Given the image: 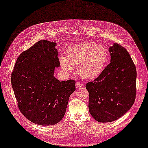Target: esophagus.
<instances>
[{
	"label": "esophagus",
	"mask_w": 148,
	"mask_h": 148,
	"mask_svg": "<svg viewBox=\"0 0 148 148\" xmlns=\"http://www.w3.org/2000/svg\"><path fill=\"white\" fill-rule=\"evenodd\" d=\"M82 84L80 82H77L76 84H75V87H76L77 88H81V87H82Z\"/></svg>",
	"instance_id": "esophagus-1"
}]
</instances>
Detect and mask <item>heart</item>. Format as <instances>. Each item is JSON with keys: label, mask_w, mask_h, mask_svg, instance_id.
<instances>
[{"label": "heart", "mask_w": 148, "mask_h": 148, "mask_svg": "<svg viewBox=\"0 0 148 148\" xmlns=\"http://www.w3.org/2000/svg\"><path fill=\"white\" fill-rule=\"evenodd\" d=\"M108 60L107 49L94 42L72 44L67 49L66 56L60 57L62 69L71 72L73 65H76L78 74L85 79H93L99 76Z\"/></svg>", "instance_id": "b5f03b06"}]
</instances>
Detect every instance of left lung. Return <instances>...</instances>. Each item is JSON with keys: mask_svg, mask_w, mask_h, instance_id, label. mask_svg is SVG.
<instances>
[{"mask_svg": "<svg viewBox=\"0 0 148 148\" xmlns=\"http://www.w3.org/2000/svg\"><path fill=\"white\" fill-rule=\"evenodd\" d=\"M111 62L95 80L86 84L89 110L98 122L120 118L133 105L136 94V69L129 52L119 44L109 47Z\"/></svg>", "mask_w": 148, "mask_h": 148, "instance_id": "1", "label": "left lung"}]
</instances>
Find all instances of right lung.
<instances>
[{
  "label": "right lung",
  "mask_w": 148,
  "mask_h": 148,
  "mask_svg": "<svg viewBox=\"0 0 148 148\" xmlns=\"http://www.w3.org/2000/svg\"><path fill=\"white\" fill-rule=\"evenodd\" d=\"M56 43L37 42L22 52L11 74L18 107L26 118L40 126L58 123L65 114L74 80L60 81L54 75L60 66Z\"/></svg>",
  "instance_id": "add662e5"
}]
</instances>
